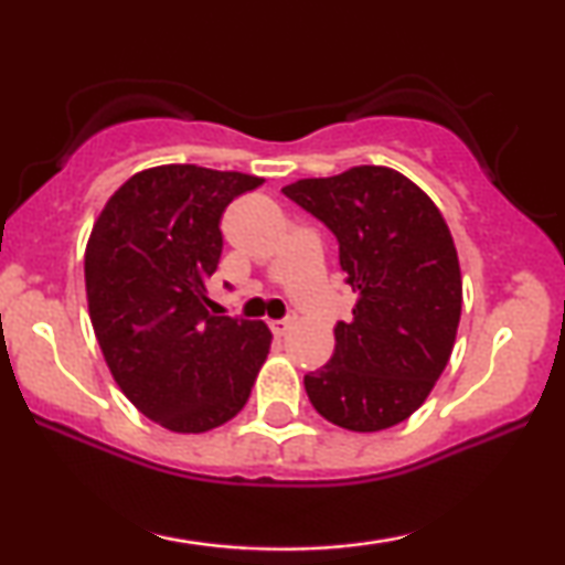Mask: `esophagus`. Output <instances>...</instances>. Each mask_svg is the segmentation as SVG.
I'll use <instances>...</instances> for the list:
<instances>
[{
    "label": "esophagus",
    "instance_id": "1",
    "mask_svg": "<svg viewBox=\"0 0 565 565\" xmlns=\"http://www.w3.org/2000/svg\"><path fill=\"white\" fill-rule=\"evenodd\" d=\"M269 329H273L275 337H285V334H288V329H290V321H288V319H282V321H269Z\"/></svg>",
    "mask_w": 565,
    "mask_h": 565
}]
</instances>
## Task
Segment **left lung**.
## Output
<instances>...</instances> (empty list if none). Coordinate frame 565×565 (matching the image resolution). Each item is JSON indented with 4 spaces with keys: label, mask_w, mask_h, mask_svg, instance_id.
I'll return each instance as SVG.
<instances>
[{
    "label": "left lung",
    "mask_w": 565,
    "mask_h": 565,
    "mask_svg": "<svg viewBox=\"0 0 565 565\" xmlns=\"http://www.w3.org/2000/svg\"><path fill=\"white\" fill-rule=\"evenodd\" d=\"M339 242L358 292L352 321L334 327V354L303 377L316 412L350 431H381L427 401L452 354L462 280L437 205L388 167L282 188Z\"/></svg>",
    "instance_id": "1"
}]
</instances>
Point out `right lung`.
<instances>
[{"mask_svg": "<svg viewBox=\"0 0 565 565\" xmlns=\"http://www.w3.org/2000/svg\"><path fill=\"white\" fill-rule=\"evenodd\" d=\"M259 184L195 164L143 169L107 200L84 252L89 319L115 383L180 435L234 419L267 360L265 323L207 311L221 215Z\"/></svg>", "mask_w": 565, "mask_h": 565, "instance_id": "right-lung-1", "label": "right lung"}]
</instances>
